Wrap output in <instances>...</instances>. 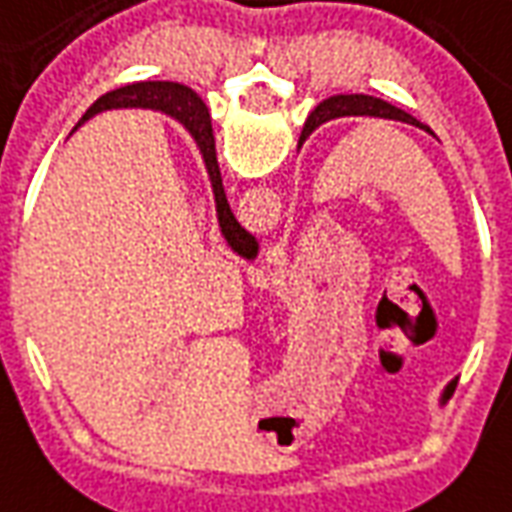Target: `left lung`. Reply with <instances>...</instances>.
<instances>
[{"label":"left lung","instance_id":"obj_1","mask_svg":"<svg viewBox=\"0 0 512 512\" xmlns=\"http://www.w3.org/2000/svg\"><path fill=\"white\" fill-rule=\"evenodd\" d=\"M342 115H372V118H391V121H405L413 123V126H419V129H427L422 123L416 121L413 115L408 112L397 110V107H391L383 99H375V96H331V99H325L322 104L314 107V112L308 115L306 126H303V134H300V140H306L308 134L314 132L317 126H322L325 121H333V118H342ZM430 132V129H427ZM455 391V380L449 383L447 391H444V397H449Z\"/></svg>","mask_w":512,"mask_h":512}]
</instances>
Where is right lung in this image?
I'll return each mask as SVG.
<instances>
[{
	"mask_svg": "<svg viewBox=\"0 0 512 512\" xmlns=\"http://www.w3.org/2000/svg\"><path fill=\"white\" fill-rule=\"evenodd\" d=\"M118 107H148V110H162L173 115L176 121L195 137V143L204 154L206 170H209V179H212V190H215V204H217V220H220V231L231 245V250H237L242 259H253L259 253L256 239L250 237L245 228L239 226L237 217L231 212V206L226 201V190H223V179H220V165H217V151H215V134H212V121H209V110L206 104L190 88L176 85V82H134L126 88H118L101 96L93 107H90L82 121L93 118L101 110H118Z\"/></svg>",
	"mask_w": 512,
	"mask_h": 512,
	"instance_id": "right-lung-1",
	"label": "right lung"
}]
</instances>
